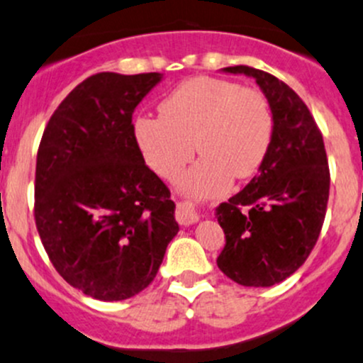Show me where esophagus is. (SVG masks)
<instances>
[{"label": "esophagus", "instance_id": "34e87169", "mask_svg": "<svg viewBox=\"0 0 363 363\" xmlns=\"http://www.w3.org/2000/svg\"><path fill=\"white\" fill-rule=\"evenodd\" d=\"M175 219L182 226H191V224L198 223L200 219V212L191 203H179L177 211H175Z\"/></svg>", "mask_w": 363, "mask_h": 363}]
</instances>
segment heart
I'll use <instances>...</instances> for the list:
<instances>
[{
  "label": "heart",
  "instance_id": "b5f03b06",
  "mask_svg": "<svg viewBox=\"0 0 363 363\" xmlns=\"http://www.w3.org/2000/svg\"><path fill=\"white\" fill-rule=\"evenodd\" d=\"M273 128L262 91L213 76L186 79L160 102V116L143 114L132 125L144 162L163 179L177 177L194 147L201 152L179 181L181 191L198 198L223 194L233 179L261 169Z\"/></svg>",
  "mask_w": 363,
  "mask_h": 363
}]
</instances>
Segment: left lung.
I'll return each mask as SVG.
<instances>
[{"instance_id":"obj_1","label":"left lung","mask_w":363,"mask_h":363,"mask_svg":"<svg viewBox=\"0 0 363 363\" xmlns=\"http://www.w3.org/2000/svg\"><path fill=\"white\" fill-rule=\"evenodd\" d=\"M254 78L273 113V140L259 174L216 208L226 245L219 269L245 287H272L296 273L318 240L329 200L323 137L299 95L249 66L220 69Z\"/></svg>"}]
</instances>
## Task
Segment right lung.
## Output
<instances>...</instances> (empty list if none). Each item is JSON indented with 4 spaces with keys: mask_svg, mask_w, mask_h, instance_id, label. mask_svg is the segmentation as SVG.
I'll use <instances>...</instances> for the list:
<instances>
[{
    "mask_svg": "<svg viewBox=\"0 0 363 363\" xmlns=\"http://www.w3.org/2000/svg\"><path fill=\"white\" fill-rule=\"evenodd\" d=\"M162 72H99L60 102L36 160L34 217L60 277L99 301H123L155 280L177 235L175 203L132 132Z\"/></svg>",
    "mask_w": 363,
    "mask_h": 363,
    "instance_id": "add662e5",
    "label": "right lung"
}]
</instances>
